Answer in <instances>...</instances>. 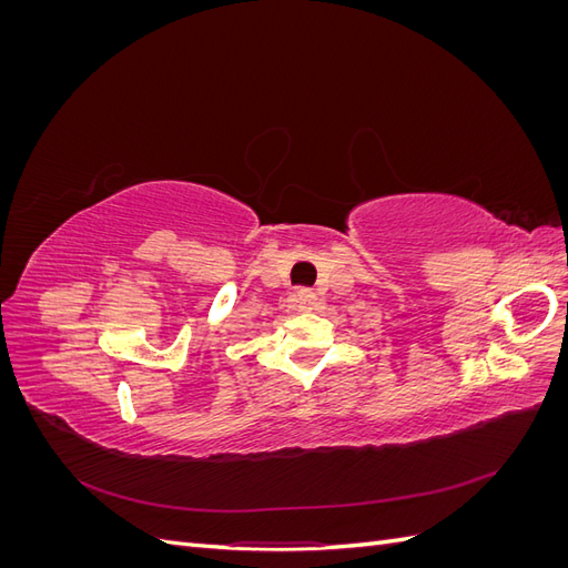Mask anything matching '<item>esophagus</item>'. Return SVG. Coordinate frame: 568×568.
<instances>
[{"label":"esophagus","mask_w":568,"mask_h":568,"mask_svg":"<svg viewBox=\"0 0 568 568\" xmlns=\"http://www.w3.org/2000/svg\"><path fill=\"white\" fill-rule=\"evenodd\" d=\"M294 303H296V311H301V313L315 311V305H317L315 291L313 288H298V291H294Z\"/></svg>","instance_id":"esophagus-1"}]
</instances>
